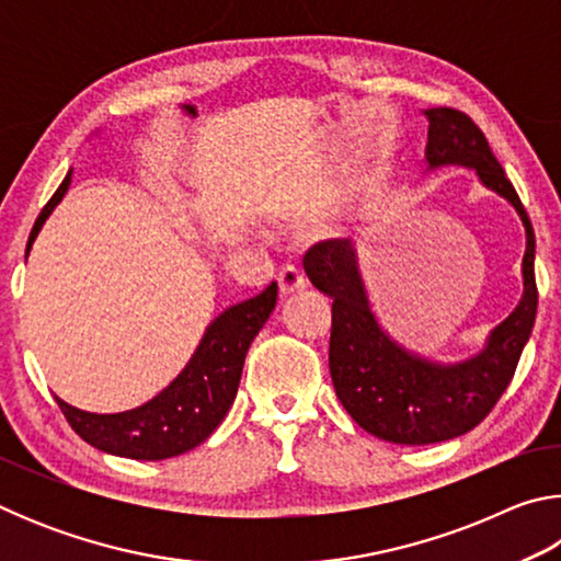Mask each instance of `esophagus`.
Returning <instances> with one entry per match:
<instances>
[{"mask_svg": "<svg viewBox=\"0 0 561 561\" xmlns=\"http://www.w3.org/2000/svg\"><path fill=\"white\" fill-rule=\"evenodd\" d=\"M277 282H279V294H282V297H289V294L301 291L304 287H307V279H304V274L299 270H294V267L282 270Z\"/></svg>", "mask_w": 561, "mask_h": 561, "instance_id": "esophagus-1", "label": "esophagus"}]
</instances>
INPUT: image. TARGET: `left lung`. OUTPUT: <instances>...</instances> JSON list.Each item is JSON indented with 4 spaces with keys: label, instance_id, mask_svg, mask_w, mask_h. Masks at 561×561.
Wrapping results in <instances>:
<instances>
[{
    "label": "left lung",
    "instance_id": "1",
    "mask_svg": "<svg viewBox=\"0 0 561 561\" xmlns=\"http://www.w3.org/2000/svg\"><path fill=\"white\" fill-rule=\"evenodd\" d=\"M425 173L468 168L482 187L507 201L525 227L522 297L472 356L438 360L403 346L383 329L368 297L354 240L319 242L304 254L311 284L334 299L329 371L346 413L386 443L431 445L458 438L485 417L510 386L537 317L535 230L515 187L470 116L425 108Z\"/></svg>",
    "mask_w": 561,
    "mask_h": 561
}]
</instances>
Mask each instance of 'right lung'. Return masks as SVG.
Segmentation results:
<instances>
[{"instance_id":"obj_1","label":"right lung","mask_w":561,"mask_h":561,"mask_svg":"<svg viewBox=\"0 0 561 561\" xmlns=\"http://www.w3.org/2000/svg\"><path fill=\"white\" fill-rule=\"evenodd\" d=\"M69 170L54 197L36 217L26 257L56 205L69 193ZM24 257V260H26ZM277 304V282L257 297L227 307L207 324L201 344L173 381L148 403L123 413H89L56 396L71 428L93 448L130 460H165L210 438L225 421L242 378L244 356Z\"/></svg>"}]
</instances>
